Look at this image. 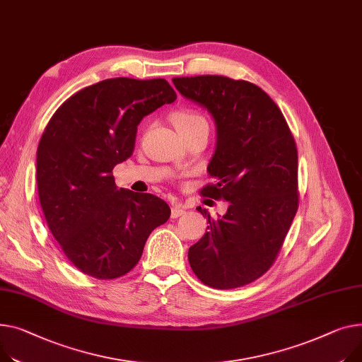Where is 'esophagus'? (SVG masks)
I'll return each mask as SVG.
<instances>
[{
	"label": "esophagus",
	"mask_w": 362,
	"mask_h": 362,
	"mask_svg": "<svg viewBox=\"0 0 362 362\" xmlns=\"http://www.w3.org/2000/svg\"><path fill=\"white\" fill-rule=\"evenodd\" d=\"M183 214H186V209L185 206L180 204V202H173V206H172V218H179V216H182Z\"/></svg>",
	"instance_id": "obj_1"
}]
</instances>
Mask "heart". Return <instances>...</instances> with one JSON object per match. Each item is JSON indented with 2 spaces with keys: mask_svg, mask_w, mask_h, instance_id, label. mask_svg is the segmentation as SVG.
<instances>
[{
  "mask_svg": "<svg viewBox=\"0 0 362 362\" xmlns=\"http://www.w3.org/2000/svg\"><path fill=\"white\" fill-rule=\"evenodd\" d=\"M172 120H173V125L176 127L179 134L190 131L192 128H195L201 124H206L204 116H201L199 113H197L194 110H189V109H182V110L175 112L172 115Z\"/></svg>",
  "mask_w": 362,
  "mask_h": 362,
  "instance_id": "obj_1",
  "label": "heart"
}]
</instances>
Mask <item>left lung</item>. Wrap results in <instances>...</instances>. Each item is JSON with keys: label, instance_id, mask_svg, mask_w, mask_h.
Instances as JSON below:
<instances>
[{"label": "left lung", "instance_id": "left-lung-1", "mask_svg": "<svg viewBox=\"0 0 362 362\" xmlns=\"http://www.w3.org/2000/svg\"><path fill=\"white\" fill-rule=\"evenodd\" d=\"M186 99L204 106L216 124V148L208 165L214 179L201 195L228 201L211 218L189 263L205 285L231 290L267 274L298 209V157L281 109L260 87L223 76L176 77Z\"/></svg>", "mask_w": 362, "mask_h": 362}]
</instances>
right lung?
<instances>
[{
  "label": "right lung",
  "instance_id": "right-lung-1",
  "mask_svg": "<svg viewBox=\"0 0 362 362\" xmlns=\"http://www.w3.org/2000/svg\"><path fill=\"white\" fill-rule=\"evenodd\" d=\"M176 93L164 78L117 77L66 99L37 147L36 183L47 227L83 274L115 279L132 271L170 206L151 194L117 189L113 167L128 160L144 116Z\"/></svg>",
  "mask_w": 362,
  "mask_h": 362
}]
</instances>
